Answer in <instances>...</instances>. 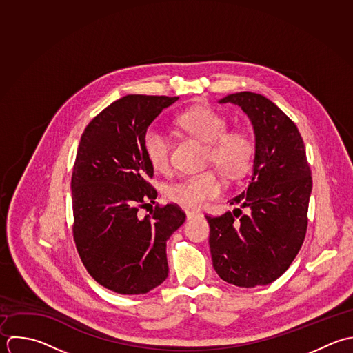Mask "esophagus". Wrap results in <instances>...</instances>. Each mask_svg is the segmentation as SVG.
<instances>
[{"mask_svg": "<svg viewBox=\"0 0 353 353\" xmlns=\"http://www.w3.org/2000/svg\"><path fill=\"white\" fill-rule=\"evenodd\" d=\"M185 214H187V219H188V220L195 219V217H202V213L194 212V210H185Z\"/></svg>", "mask_w": 353, "mask_h": 353, "instance_id": "obj_1", "label": "esophagus"}]
</instances>
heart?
<instances>
[{
  "label": "heart",
  "mask_w": 353,
  "mask_h": 353,
  "mask_svg": "<svg viewBox=\"0 0 353 353\" xmlns=\"http://www.w3.org/2000/svg\"><path fill=\"white\" fill-rule=\"evenodd\" d=\"M177 122L185 132L208 144L206 161L225 174L236 177L249 166L253 157L252 139L242 130L225 132V118L213 108L208 105L192 107L183 112ZM143 143L151 166L158 172H168L170 168V141L166 133L151 126L145 132ZM221 191V179L213 170H206L169 184L165 194L174 203L198 209L217 198Z\"/></svg>",
  "instance_id": "obj_1"
}]
</instances>
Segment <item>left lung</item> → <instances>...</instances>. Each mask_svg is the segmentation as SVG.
Here are the masks:
<instances>
[{"label": "left lung", "instance_id": "1", "mask_svg": "<svg viewBox=\"0 0 353 353\" xmlns=\"http://www.w3.org/2000/svg\"><path fill=\"white\" fill-rule=\"evenodd\" d=\"M219 103L241 107L256 144L252 180L228 201L236 208L206 216L213 267L238 288L270 285L290 267L307 232L312 177L304 141L296 123L263 94L239 92Z\"/></svg>", "mask_w": 353, "mask_h": 353}]
</instances>
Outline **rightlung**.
I'll list each match as a JSON object with an SVG mask.
<instances>
[{
	"instance_id": "right-lung-1",
	"label": "right lung",
	"mask_w": 353,
	"mask_h": 353,
	"mask_svg": "<svg viewBox=\"0 0 353 353\" xmlns=\"http://www.w3.org/2000/svg\"><path fill=\"white\" fill-rule=\"evenodd\" d=\"M179 97L128 94L81 136L71 177L74 241L90 276L118 294H144L169 272L166 242L185 221L177 205L140 208L157 198L144 134ZM155 203V202H154Z\"/></svg>"
}]
</instances>
